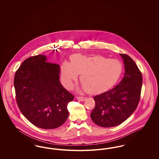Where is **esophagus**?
I'll return each instance as SVG.
<instances>
[{
    "label": "esophagus",
    "instance_id": "34e87169",
    "mask_svg": "<svg viewBox=\"0 0 159 159\" xmlns=\"http://www.w3.org/2000/svg\"><path fill=\"white\" fill-rule=\"evenodd\" d=\"M77 99L78 100L80 101H84L86 99V97H77Z\"/></svg>",
    "mask_w": 159,
    "mask_h": 159
}]
</instances>
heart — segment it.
<instances>
[{"mask_svg":"<svg viewBox=\"0 0 159 159\" xmlns=\"http://www.w3.org/2000/svg\"><path fill=\"white\" fill-rule=\"evenodd\" d=\"M119 61L107 59L101 55L91 56L75 54L70 62H64L61 67V77L64 86L70 89L80 75V80L86 91L98 93L113 86L122 72Z\"/></svg>","mask_w":159,"mask_h":159,"instance_id":"heart-1","label":"heart"}]
</instances>
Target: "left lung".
<instances>
[{"label":"left lung","instance_id":"obj_1","mask_svg":"<svg viewBox=\"0 0 159 159\" xmlns=\"http://www.w3.org/2000/svg\"><path fill=\"white\" fill-rule=\"evenodd\" d=\"M125 67L121 82L110 91L95 96V106L91 117L104 128L116 126L125 121L136 110L143 84L142 74L129 56L120 53Z\"/></svg>","mask_w":159,"mask_h":159}]
</instances>
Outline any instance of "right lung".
Returning a JSON list of instances; mask_svg holds the SVG:
<instances>
[{
    "label": "right lung",
    "mask_w": 159,
    "mask_h": 159,
    "mask_svg": "<svg viewBox=\"0 0 159 159\" xmlns=\"http://www.w3.org/2000/svg\"><path fill=\"white\" fill-rule=\"evenodd\" d=\"M60 67L44 55L26 59L15 73L16 99L24 116L40 128L60 127L68 117L67 105L74 96L60 81Z\"/></svg>",
    "instance_id": "1"
}]
</instances>
